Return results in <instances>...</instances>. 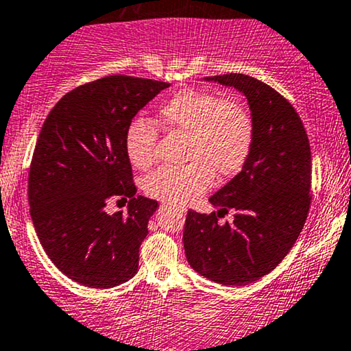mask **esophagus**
Instances as JSON below:
<instances>
[{"label":"esophagus","mask_w":351,"mask_h":351,"mask_svg":"<svg viewBox=\"0 0 351 351\" xmlns=\"http://www.w3.org/2000/svg\"><path fill=\"white\" fill-rule=\"evenodd\" d=\"M167 207H168V208H175V210H178L181 215H183V214H184V212H186V210H184V208H181V207H171V206H165V204H163V206H162V208H167Z\"/></svg>","instance_id":"esophagus-1"}]
</instances>
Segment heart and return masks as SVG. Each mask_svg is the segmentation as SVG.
I'll list each match as a JSON object with an SVG mask.
<instances>
[{
  "mask_svg": "<svg viewBox=\"0 0 351 351\" xmlns=\"http://www.w3.org/2000/svg\"><path fill=\"white\" fill-rule=\"evenodd\" d=\"M155 121L165 131L186 132L181 167H162L147 176L149 196L183 206L210 188L214 171L233 176L241 170L254 144V118L246 105L223 100L199 88H183L163 101ZM157 130L147 119L134 118L124 132V150L132 165L154 162Z\"/></svg>",
  "mask_w": 351,
  "mask_h": 351,
  "instance_id": "b5f03b06",
  "label": "heart"
}]
</instances>
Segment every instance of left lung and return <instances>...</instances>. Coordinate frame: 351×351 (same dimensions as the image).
Instances as JSON below:
<instances>
[{"label":"left lung","mask_w":351,"mask_h":351,"mask_svg":"<svg viewBox=\"0 0 351 351\" xmlns=\"http://www.w3.org/2000/svg\"><path fill=\"white\" fill-rule=\"evenodd\" d=\"M245 95L254 144L241 171L208 202L219 212L186 217L183 243L191 267L221 285H247L277 267L308 217L311 149L298 113L267 84L246 74L204 77ZM233 208L232 224L218 217Z\"/></svg>","instance_id":"1"}]
</instances>
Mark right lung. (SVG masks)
I'll return each instance as SVG.
<instances>
[{"mask_svg": "<svg viewBox=\"0 0 351 351\" xmlns=\"http://www.w3.org/2000/svg\"><path fill=\"white\" fill-rule=\"evenodd\" d=\"M168 82L108 76L66 94L48 114L29 171L30 217L51 263L71 280L113 288L139 269L154 199L136 196L124 132ZM130 197L128 214L106 201Z\"/></svg>", "mask_w": 351, "mask_h": 351, "instance_id": "right-lung-1", "label": "right lung"}]
</instances>
